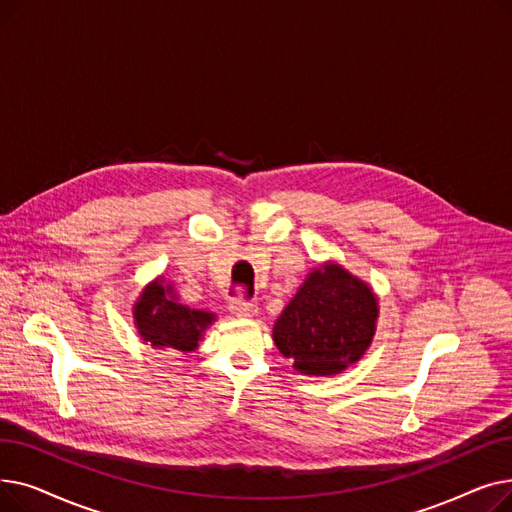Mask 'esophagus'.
Returning a JSON list of instances; mask_svg holds the SVG:
<instances>
[{"instance_id":"34e87169","label":"esophagus","mask_w":512,"mask_h":512,"mask_svg":"<svg viewBox=\"0 0 512 512\" xmlns=\"http://www.w3.org/2000/svg\"><path fill=\"white\" fill-rule=\"evenodd\" d=\"M230 313L234 317H240V319H247V317H253L257 313V305L255 303H232L230 305Z\"/></svg>"}]
</instances>
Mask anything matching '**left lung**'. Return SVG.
<instances>
[{"label":"left lung","mask_w":512,"mask_h":512,"mask_svg":"<svg viewBox=\"0 0 512 512\" xmlns=\"http://www.w3.org/2000/svg\"><path fill=\"white\" fill-rule=\"evenodd\" d=\"M380 307L375 292L342 265L315 267L274 324L278 351L305 375H336L369 348Z\"/></svg>","instance_id":"8db88e82"}]
</instances>
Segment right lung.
<instances>
[{
  "label": "right lung",
  "mask_w": 512,
  "mask_h": 512,
  "mask_svg": "<svg viewBox=\"0 0 512 512\" xmlns=\"http://www.w3.org/2000/svg\"><path fill=\"white\" fill-rule=\"evenodd\" d=\"M134 326L141 338L153 348H174L180 353H193L203 332L213 324L215 315L191 309L178 301L172 284L164 286V278L147 284L132 307Z\"/></svg>",
  "instance_id": "add662e5"
}]
</instances>
